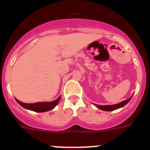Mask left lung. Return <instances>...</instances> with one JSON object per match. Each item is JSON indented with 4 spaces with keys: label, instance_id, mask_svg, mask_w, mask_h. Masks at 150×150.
<instances>
[{
    "label": "left lung",
    "instance_id": "left-lung-1",
    "mask_svg": "<svg viewBox=\"0 0 150 150\" xmlns=\"http://www.w3.org/2000/svg\"><path fill=\"white\" fill-rule=\"evenodd\" d=\"M132 97H131L130 98L127 99V100H124V101L120 102V103H119V104H114V105H106V106H104V105H97V104H95V105L97 106V107H98V108H99V109L102 110H104V111L115 110L119 109V108H120V107H123V106H125V104H128V102L130 101V100L132 99Z\"/></svg>",
    "mask_w": 150,
    "mask_h": 150
}]
</instances>
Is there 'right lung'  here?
I'll return each mask as SVG.
<instances>
[{"mask_svg":"<svg viewBox=\"0 0 150 150\" xmlns=\"http://www.w3.org/2000/svg\"><path fill=\"white\" fill-rule=\"evenodd\" d=\"M61 97H59V98L56 99L54 101L52 102H38V103H34V104H25V103H22V102L19 101L18 100L16 99V101L18 104H20L22 107H23L25 109L35 111V112H46L50 110H52L55 106L58 104L59 101L60 100Z\"/></svg>","mask_w":150,"mask_h":150,"instance_id":"obj_1","label":"right lung"}]
</instances>
